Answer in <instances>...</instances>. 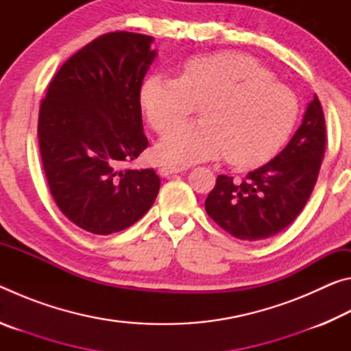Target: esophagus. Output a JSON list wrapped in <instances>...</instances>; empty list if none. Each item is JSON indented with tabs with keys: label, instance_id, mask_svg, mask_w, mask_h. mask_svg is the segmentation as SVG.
<instances>
[{
	"label": "esophagus",
	"instance_id": "esophagus-1",
	"mask_svg": "<svg viewBox=\"0 0 351 351\" xmlns=\"http://www.w3.org/2000/svg\"><path fill=\"white\" fill-rule=\"evenodd\" d=\"M186 170V167H182V165H173V164H169V165H162L161 169H159V175L162 178H169L175 173H181V171Z\"/></svg>",
	"mask_w": 351,
	"mask_h": 351
}]
</instances>
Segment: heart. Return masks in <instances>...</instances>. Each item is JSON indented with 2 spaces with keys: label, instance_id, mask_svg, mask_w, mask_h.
<instances>
[{
  "label": "heart",
  "instance_id": "b5f03b06",
  "mask_svg": "<svg viewBox=\"0 0 351 351\" xmlns=\"http://www.w3.org/2000/svg\"><path fill=\"white\" fill-rule=\"evenodd\" d=\"M201 106V122H181L164 133L156 153L165 161L190 164L221 158L254 167L271 158L293 130L295 94L252 57L217 52L184 60L180 77H147L139 104L148 123L162 132Z\"/></svg>",
  "mask_w": 351,
  "mask_h": 351
}]
</instances>
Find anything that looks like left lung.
Returning <instances> with one entry per match:
<instances>
[{
  "mask_svg": "<svg viewBox=\"0 0 351 351\" xmlns=\"http://www.w3.org/2000/svg\"><path fill=\"white\" fill-rule=\"evenodd\" d=\"M325 153V117L317 96L306 105L287 147L241 182L218 175L206 212L235 239L255 241L282 232L304 209Z\"/></svg>",
  "mask_w": 351,
  "mask_h": 351,
  "instance_id": "obj_1",
  "label": "left lung"
}]
</instances>
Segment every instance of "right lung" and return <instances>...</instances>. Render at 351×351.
<instances>
[{
  "label": "right lung",
  "mask_w": 351,
  "mask_h": 351,
  "mask_svg": "<svg viewBox=\"0 0 351 351\" xmlns=\"http://www.w3.org/2000/svg\"><path fill=\"white\" fill-rule=\"evenodd\" d=\"M153 41L125 31L91 41L58 69L40 106V153L52 197L91 234L130 228L158 197L153 169H122L148 145L139 91L158 54Z\"/></svg>",
  "instance_id": "right-lung-1"
}]
</instances>
